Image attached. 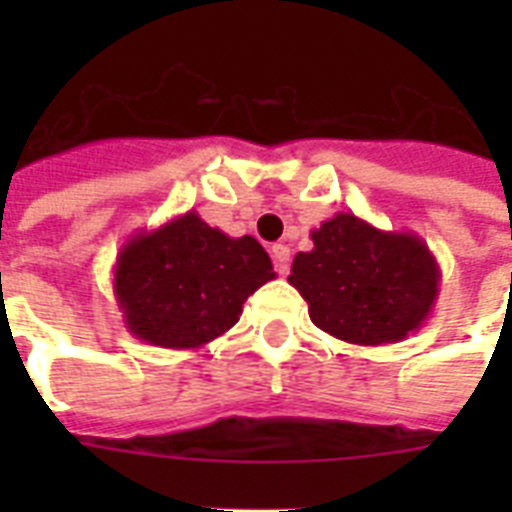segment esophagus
I'll return each mask as SVG.
<instances>
[{
	"instance_id": "obj_1",
	"label": "esophagus",
	"mask_w": 512,
	"mask_h": 512,
	"mask_svg": "<svg viewBox=\"0 0 512 512\" xmlns=\"http://www.w3.org/2000/svg\"><path fill=\"white\" fill-rule=\"evenodd\" d=\"M271 257H273V265H276V271H279L281 276H287L289 273V247L287 244H273Z\"/></svg>"
}]
</instances>
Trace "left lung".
<instances>
[{"label": "left lung", "instance_id": "8db88e82", "mask_svg": "<svg viewBox=\"0 0 512 512\" xmlns=\"http://www.w3.org/2000/svg\"><path fill=\"white\" fill-rule=\"evenodd\" d=\"M289 284L311 321L353 345H388L417 332L433 311L441 268L417 233L380 231L353 212H337L311 231Z\"/></svg>", "mask_w": 512, "mask_h": 512}]
</instances>
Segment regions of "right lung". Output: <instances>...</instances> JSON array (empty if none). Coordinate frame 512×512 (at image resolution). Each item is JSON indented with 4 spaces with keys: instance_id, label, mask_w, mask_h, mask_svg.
Wrapping results in <instances>:
<instances>
[{
    "instance_id": "obj_1",
    "label": "right lung",
    "mask_w": 512,
    "mask_h": 512,
    "mask_svg": "<svg viewBox=\"0 0 512 512\" xmlns=\"http://www.w3.org/2000/svg\"><path fill=\"white\" fill-rule=\"evenodd\" d=\"M276 279L252 236L233 239L196 212L127 239L114 265L124 327L159 348H201L239 321L249 295Z\"/></svg>"
}]
</instances>
